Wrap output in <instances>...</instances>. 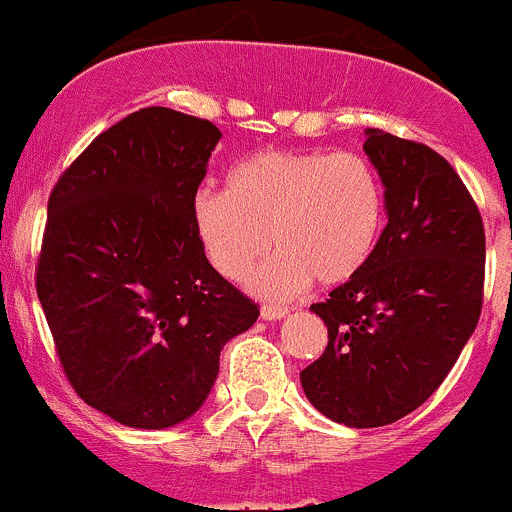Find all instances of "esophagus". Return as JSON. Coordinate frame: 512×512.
Wrapping results in <instances>:
<instances>
[{"label":"esophagus","instance_id":"obj_1","mask_svg":"<svg viewBox=\"0 0 512 512\" xmlns=\"http://www.w3.org/2000/svg\"><path fill=\"white\" fill-rule=\"evenodd\" d=\"M287 307H277V305H265L260 310V315H262V320H267V322H277V320H282V317L287 315Z\"/></svg>","mask_w":512,"mask_h":512}]
</instances>
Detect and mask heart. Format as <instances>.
I'll use <instances>...</instances> for the list:
<instances>
[{
    "label": "heart",
    "mask_w": 512,
    "mask_h": 512,
    "mask_svg": "<svg viewBox=\"0 0 512 512\" xmlns=\"http://www.w3.org/2000/svg\"><path fill=\"white\" fill-rule=\"evenodd\" d=\"M192 222L212 265L242 280L267 252L252 292L282 300L310 280L330 287L355 277L375 252L385 190L357 152L265 150L242 160L227 190H200Z\"/></svg>",
    "instance_id": "1"
}]
</instances>
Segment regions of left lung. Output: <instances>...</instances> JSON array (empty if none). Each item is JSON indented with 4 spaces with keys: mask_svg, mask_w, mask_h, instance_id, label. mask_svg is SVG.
Returning a JSON list of instances; mask_svg holds the SVG:
<instances>
[{
    "mask_svg": "<svg viewBox=\"0 0 512 512\" xmlns=\"http://www.w3.org/2000/svg\"><path fill=\"white\" fill-rule=\"evenodd\" d=\"M388 225L367 265L310 307L327 325L300 372L307 400L347 428H380L425 403L455 365L483 307L485 232L445 157L365 130Z\"/></svg>",
    "mask_w": 512,
    "mask_h": 512,
    "instance_id": "left-lung-1",
    "label": "left lung"
}]
</instances>
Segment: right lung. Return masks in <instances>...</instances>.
<instances>
[{
    "label": "right lung",
    "mask_w": 512,
    "mask_h": 512,
    "mask_svg": "<svg viewBox=\"0 0 512 512\" xmlns=\"http://www.w3.org/2000/svg\"><path fill=\"white\" fill-rule=\"evenodd\" d=\"M222 132L167 107L127 114L54 185L37 295L72 388L127 428L192 418L220 350L260 307L210 265L192 200Z\"/></svg>",
    "instance_id": "right-lung-1"
}]
</instances>
